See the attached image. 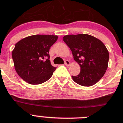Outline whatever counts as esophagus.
Returning a JSON list of instances; mask_svg holds the SVG:
<instances>
[{"label":"esophagus","mask_w":123,"mask_h":123,"mask_svg":"<svg viewBox=\"0 0 123 123\" xmlns=\"http://www.w3.org/2000/svg\"><path fill=\"white\" fill-rule=\"evenodd\" d=\"M70 64H71V63H70V62L69 60L65 61V65H66V66H69Z\"/></svg>","instance_id":"34e87169"}]
</instances>
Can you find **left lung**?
Segmentation results:
<instances>
[{
	"label": "left lung",
	"instance_id": "1",
	"mask_svg": "<svg viewBox=\"0 0 123 123\" xmlns=\"http://www.w3.org/2000/svg\"><path fill=\"white\" fill-rule=\"evenodd\" d=\"M63 40L80 66V74L72 76L78 85L91 86L103 77L108 66L109 55L101 41L88 34L67 35Z\"/></svg>",
	"mask_w": 123,
	"mask_h": 123
}]
</instances>
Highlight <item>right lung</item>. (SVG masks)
I'll use <instances>...</instances> for the list:
<instances>
[{
    "mask_svg": "<svg viewBox=\"0 0 123 123\" xmlns=\"http://www.w3.org/2000/svg\"><path fill=\"white\" fill-rule=\"evenodd\" d=\"M57 36L34 35L17 42L12 52L15 69L18 75L31 85L48 80L56 67L50 62L49 49Z\"/></svg>",
    "mask_w": 123,
    "mask_h": 123,
    "instance_id": "obj_1",
    "label": "right lung"
}]
</instances>
